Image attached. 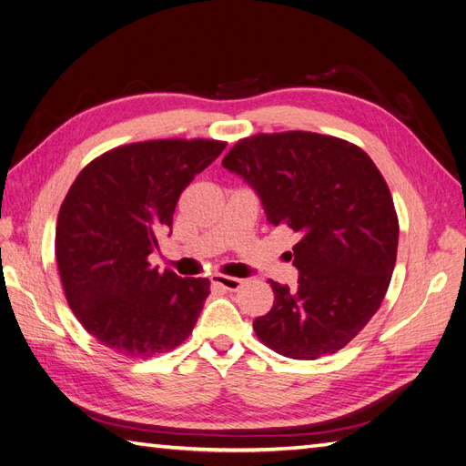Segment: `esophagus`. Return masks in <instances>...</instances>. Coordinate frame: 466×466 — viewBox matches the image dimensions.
Returning <instances> with one entry per match:
<instances>
[{"mask_svg":"<svg viewBox=\"0 0 466 466\" xmlns=\"http://www.w3.org/2000/svg\"><path fill=\"white\" fill-rule=\"evenodd\" d=\"M212 283L226 289V290H238L244 285V279L228 277V275H212Z\"/></svg>","mask_w":466,"mask_h":466,"instance_id":"34e87169","label":"esophagus"}]
</instances>
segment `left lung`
Segmentation results:
<instances>
[{
	"label": "left lung",
	"instance_id": "obj_1",
	"mask_svg": "<svg viewBox=\"0 0 466 466\" xmlns=\"http://www.w3.org/2000/svg\"><path fill=\"white\" fill-rule=\"evenodd\" d=\"M222 166L242 176L273 226L299 236L297 289L271 283V310L256 336L302 361L343 350L387 295L398 249V217L387 181L359 146L307 130L238 140Z\"/></svg>",
	"mask_w": 466,
	"mask_h": 466
}]
</instances>
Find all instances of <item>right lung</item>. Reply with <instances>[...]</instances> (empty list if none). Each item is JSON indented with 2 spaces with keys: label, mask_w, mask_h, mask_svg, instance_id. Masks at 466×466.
<instances>
[{
  "label": "right lung",
  "mask_w": 466,
  "mask_h": 466,
  "mask_svg": "<svg viewBox=\"0 0 466 466\" xmlns=\"http://www.w3.org/2000/svg\"><path fill=\"white\" fill-rule=\"evenodd\" d=\"M224 148L207 138L132 142L91 159L72 183L56 222L58 273L79 324L105 348L148 359L189 338L210 281L159 273L148 256L183 189Z\"/></svg>",
  "instance_id": "right-lung-1"
}]
</instances>
